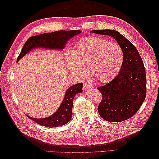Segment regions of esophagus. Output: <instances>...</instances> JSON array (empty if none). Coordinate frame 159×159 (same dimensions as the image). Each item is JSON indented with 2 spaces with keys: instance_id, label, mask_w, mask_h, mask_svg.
<instances>
[{
  "instance_id": "34e87169",
  "label": "esophagus",
  "mask_w": 159,
  "mask_h": 159,
  "mask_svg": "<svg viewBox=\"0 0 159 159\" xmlns=\"http://www.w3.org/2000/svg\"><path fill=\"white\" fill-rule=\"evenodd\" d=\"M84 88L85 89H89L90 88V85L88 84H85L84 85Z\"/></svg>"
}]
</instances>
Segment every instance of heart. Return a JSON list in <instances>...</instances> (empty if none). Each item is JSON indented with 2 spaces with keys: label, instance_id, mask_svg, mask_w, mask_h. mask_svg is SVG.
<instances>
[{
  "label": "heart",
  "instance_id": "1",
  "mask_svg": "<svg viewBox=\"0 0 159 159\" xmlns=\"http://www.w3.org/2000/svg\"><path fill=\"white\" fill-rule=\"evenodd\" d=\"M72 74L84 78L89 70L98 83H107L119 73L124 61L122 47L105 38L90 36L80 40L67 57Z\"/></svg>",
  "mask_w": 159,
  "mask_h": 159
}]
</instances>
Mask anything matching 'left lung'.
Returning a JSON list of instances; mask_svg holds the SVG:
<instances>
[{
	"mask_svg": "<svg viewBox=\"0 0 159 159\" xmlns=\"http://www.w3.org/2000/svg\"><path fill=\"white\" fill-rule=\"evenodd\" d=\"M90 32L113 37L123 50L124 61L118 75L98 88L102 94L98 110L105 121H125L137 113L146 97L147 78L143 60L136 47L119 32L105 29Z\"/></svg>",
	"mask_w": 159,
	"mask_h": 159,
	"instance_id": "1",
	"label": "left lung"
}]
</instances>
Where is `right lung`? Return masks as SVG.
Masks as SVG:
<instances>
[{"label":"right lung","mask_w":159,"mask_h":159,"mask_svg":"<svg viewBox=\"0 0 159 159\" xmlns=\"http://www.w3.org/2000/svg\"><path fill=\"white\" fill-rule=\"evenodd\" d=\"M80 33H81L80 30H60L32 36L28 38L24 44L17 61L32 48L40 47L49 49H64L68 40ZM82 87L83 84L79 83L71 86L67 89L63 102L59 109L52 116L43 119H35L29 116L28 117L40 125L47 127H59L68 123L71 118L73 101L75 95L82 92Z\"/></svg>","instance_id":"1"}]
</instances>
